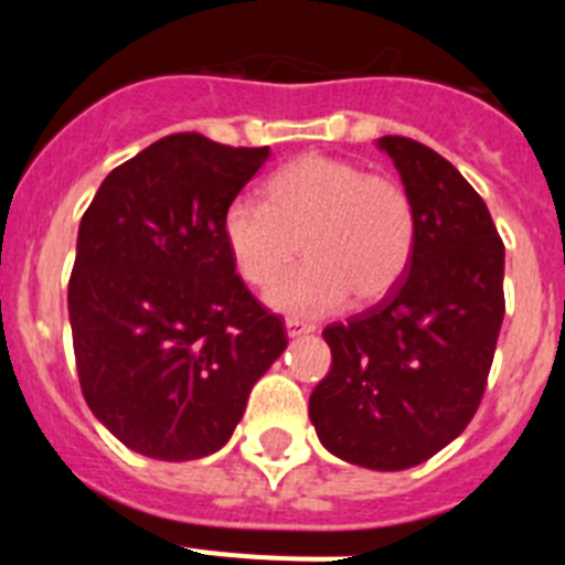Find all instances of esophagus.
<instances>
[{"label": "esophagus", "instance_id": "obj_1", "mask_svg": "<svg viewBox=\"0 0 565 565\" xmlns=\"http://www.w3.org/2000/svg\"><path fill=\"white\" fill-rule=\"evenodd\" d=\"M286 331H288V337H302V333H313V326H308V322H302V319H294V317H288L286 319Z\"/></svg>", "mask_w": 565, "mask_h": 565}]
</instances>
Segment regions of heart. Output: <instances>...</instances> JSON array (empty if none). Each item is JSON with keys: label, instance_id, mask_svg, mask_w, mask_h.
Here are the masks:
<instances>
[{"label": "heart", "instance_id": "1", "mask_svg": "<svg viewBox=\"0 0 565 565\" xmlns=\"http://www.w3.org/2000/svg\"><path fill=\"white\" fill-rule=\"evenodd\" d=\"M223 243L248 286L291 313L333 311L351 297L376 302L398 286L416 248V206L396 178L308 152L263 183V203L237 198L223 212Z\"/></svg>", "mask_w": 565, "mask_h": 565}]
</instances>
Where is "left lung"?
I'll list each match as a JSON object with an SVG mask.
<instances>
[{"mask_svg": "<svg viewBox=\"0 0 565 565\" xmlns=\"http://www.w3.org/2000/svg\"><path fill=\"white\" fill-rule=\"evenodd\" d=\"M416 206L411 266L379 306L322 331L331 371L308 402L328 452L416 467L476 416L503 322V243L481 194L430 147L384 135Z\"/></svg>", "mask_w": 565, "mask_h": 565, "instance_id": "left-lung-1", "label": "left lung"}]
</instances>
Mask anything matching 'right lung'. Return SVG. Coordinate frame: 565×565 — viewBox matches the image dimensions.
<instances>
[{
    "mask_svg": "<svg viewBox=\"0 0 565 565\" xmlns=\"http://www.w3.org/2000/svg\"><path fill=\"white\" fill-rule=\"evenodd\" d=\"M268 147L167 135L104 178L78 226L67 308L93 416L158 461L212 456L286 351L223 243V212Z\"/></svg>",
    "mask_w": 565,
    "mask_h": 565,
    "instance_id": "right-lung-1",
    "label": "right lung"
}]
</instances>
